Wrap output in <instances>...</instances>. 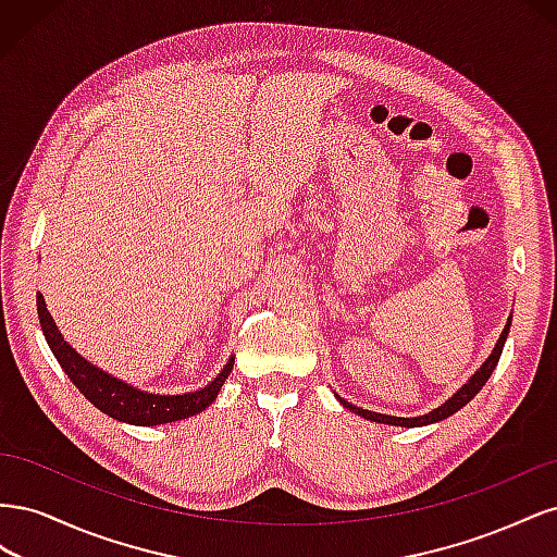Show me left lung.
I'll return each instance as SVG.
<instances>
[{"label":"left lung","instance_id":"1","mask_svg":"<svg viewBox=\"0 0 557 557\" xmlns=\"http://www.w3.org/2000/svg\"><path fill=\"white\" fill-rule=\"evenodd\" d=\"M511 318H513V315L507 318V325H504V330H502V334H499V339H497V344H495L491 356L485 358V362L476 369L474 374L469 376L467 383H462V387H460L458 393H455L453 397H448V399L442 404V407L432 409L430 413L413 416V418H399V416H385V413H376V411H369V409H360V407H356V404L346 401V399L339 397V395H336V399H339V401L344 404V409H348V411H352V413H358V416H362V418H367V420H372V423L397 425V428H423V425L440 423V420H444V418H448V416H453V413H458V411L465 407V404H469L471 399H474V397L479 395L481 387L487 383V379H491V374L495 372V367H497V362H499L504 342H507V336H509Z\"/></svg>","mask_w":557,"mask_h":557}]
</instances>
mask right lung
<instances>
[{"instance_id":"add662e5","label":"right lung","mask_w":557,"mask_h":557,"mask_svg":"<svg viewBox=\"0 0 557 557\" xmlns=\"http://www.w3.org/2000/svg\"><path fill=\"white\" fill-rule=\"evenodd\" d=\"M37 311H39V323H41L46 342L50 350H53L60 367L64 369V374L72 379V383L83 393V397H86L90 404H95L99 411L121 420V423L150 428V425H164V423H174V420L197 416L199 411L211 407L234 367V358H230L227 364L221 369V374L193 393L156 395L148 391H139V387L115 379L109 372H104V369L88 362L78 350L70 346V342H64V336L60 334L53 315H50L46 309L44 295H37Z\"/></svg>"}]
</instances>
